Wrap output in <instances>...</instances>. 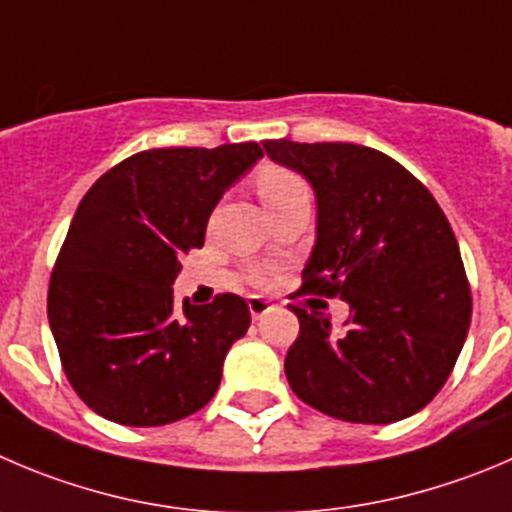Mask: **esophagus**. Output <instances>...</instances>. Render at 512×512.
<instances>
[{"label":"esophagus","instance_id":"obj_1","mask_svg":"<svg viewBox=\"0 0 512 512\" xmlns=\"http://www.w3.org/2000/svg\"><path fill=\"white\" fill-rule=\"evenodd\" d=\"M269 309L271 304L266 299H261V296H248V311H251L253 321H259Z\"/></svg>","mask_w":512,"mask_h":512}]
</instances>
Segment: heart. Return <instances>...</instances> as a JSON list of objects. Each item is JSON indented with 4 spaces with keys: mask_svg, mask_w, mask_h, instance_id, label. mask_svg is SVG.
I'll list each match as a JSON object with an SVG mask.
<instances>
[{
    "mask_svg": "<svg viewBox=\"0 0 512 512\" xmlns=\"http://www.w3.org/2000/svg\"><path fill=\"white\" fill-rule=\"evenodd\" d=\"M256 186H259V196L264 203H276L296 196V193H306L304 180L299 175L286 168H276V165H266L261 170Z\"/></svg>",
    "mask_w": 512,
    "mask_h": 512,
    "instance_id": "1",
    "label": "heart"
}]
</instances>
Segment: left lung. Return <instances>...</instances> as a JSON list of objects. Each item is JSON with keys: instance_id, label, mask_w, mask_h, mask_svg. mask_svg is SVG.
<instances>
[{"instance_id": "left-lung-1", "label": "left lung", "mask_w": 512, "mask_h": 512, "mask_svg": "<svg viewBox=\"0 0 512 512\" xmlns=\"http://www.w3.org/2000/svg\"><path fill=\"white\" fill-rule=\"evenodd\" d=\"M264 150L316 198L304 291L349 304L339 332L321 311L294 306L291 389L337 420L389 425L415 415L447 382L470 329V286L445 213L374 148L266 140Z\"/></svg>"}]
</instances>
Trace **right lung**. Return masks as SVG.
<instances>
[{
  "label": "right lung",
  "mask_w": 512,
  "mask_h": 512,
  "mask_svg": "<svg viewBox=\"0 0 512 512\" xmlns=\"http://www.w3.org/2000/svg\"><path fill=\"white\" fill-rule=\"evenodd\" d=\"M264 158L259 143L130 155L87 191L52 271L47 316L67 379L90 410L158 427L201 410L248 332L236 294L173 304L180 256L201 248L223 193Z\"/></svg>",
  "instance_id": "add662e5"
}]
</instances>
